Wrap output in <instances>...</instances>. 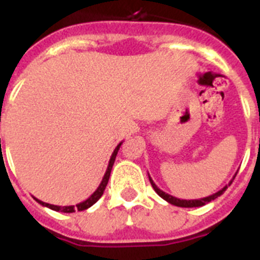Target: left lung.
I'll use <instances>...</instances> for the list:
<instances>
[{
  "mask_svg": "<svg viewBox=\"0 0 260 260\" xmlns=\"http://www.w3.org/2000/svg\"><path fill=\"white\" fill-rule=\"evenodd\" d=\"M148 175H149V174H148ZM236 175H237V174H236ZM236 175H234V178H236ZM234 178H233V179H234ZM233 179L230 180V183L233 182ZM149 180H150V184H152V187L154 188L155 192L161 196L164 200H166V202L170 203V204H173V205H177V207H182V208H193V207H203V205H205L207 203L212 202V200H214V199H217L218 196L222 195V193L226 191L228 186H230V183H229L228 186H225L224 188H221L220 191H217V192L213 193V195H211V196H207V198L195 199V200H184V199H178V198H175V196H171V195H169V193L164 192L162 189L158 188L157 184L153 182V179L150 177H149Z\"/></svg>",
  "mask_w": 260,
  "mask_h": 260,
  "instance_id": "1",
  "label": "left lung"
}]
</instances>
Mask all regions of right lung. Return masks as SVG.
I'll use <instances>...</instances> for the list:
<instances>
[{"mask_svg":"<svg viewBox=\"0 0 260 260\" xmlns=\"http://www.w3.org/2000/svg\"><path fill=\"white\" fill-rule=\"evenodd\" d=\"M121 144H123V141L117 144V146L115 148L114 153L111 154L110 162H108L107 170H106V173H105V177H103L102 182H101V184L98 186V188H96L95 191H94V192H92L91 195L86 199V200H85V202L78 203V204H76V205H64V207H61V205L48 204V203L42 202V200H39V199H36V198H34V199H35L36 202L39 203V204H42L43 207H47V208L52 209V211H56V212H64V213H72V212H76V211H85V209L90 208L91 205H94L96 202H98L99 199H101V196L103 195V192H105V188L108 183V179H110V174H111L112 166H114L115 158H116V154H117V152H119V149H120Z\"/></svg>","mask_w":260,"mask_h":260,"instance_id":"obj_1","label":"right lung"}]
</instances>
